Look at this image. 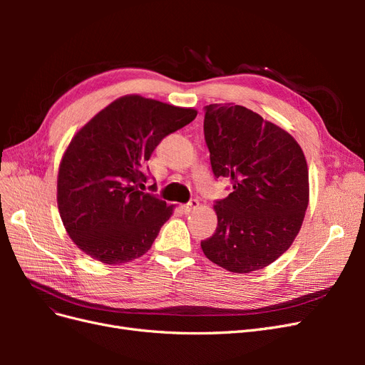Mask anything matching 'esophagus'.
I'll return each instance as SVG.
<instances>
[{
    "instance_id": "obj_1",
    "label": "esophagus",
    "mask_w": 365,
    "mask_h": 365,
    "mask_svg": "<svg viewBox=\"0 0 365 365\" xmlns=\"http://www.w3.org/2000/svg\"><path fill=\"white\" fill-rule=\"evenodd\" d=\"M197 205H200V202H197V200H190L189 202H187V204H184V205H182L184 213H190L192 210H195Z\"/></svg>"
}]
</instances>
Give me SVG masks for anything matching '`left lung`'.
Here are the masks:
<instances>
[{
	"label": "left lung",
	"mask_w": 365,
	"mask_h": 365,
	"mask_svg": "<svg viewBox=\"0 0 365 365\" xmlns=\"http://www.w3.org/2000/svg\"><path fill=\"white\" fill-rule=\"evenodd\" d=\"M204 113L215 178H230L233 192L216 201L217 227L201 248L231 272L262 269L302 228L309 202L304 153L288 132L245 106L213 103Z\"/></svg>",
	"instance_id": "left-lung-1"
}]
</instances>
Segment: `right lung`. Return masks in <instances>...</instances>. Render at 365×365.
<instances>
[{"mask_svg": "<svg viewBox=\"0 0 365 365\" xmlns=\"http://www.w3.org/2000/svg\"><path fill=\"white\" fill-rule=\"evenodd\" d=\"M196 111L125 96L77 132L58 176V207L74 244L108 264L141 257L172 215L145 193V164L160 141L189 125ZM155 190V184L150 185Z\"/></svg>", "mask_w": 365, "mask_h": 365, "instance_id": "add662e5", "label": "right lung"}]
</instances>
